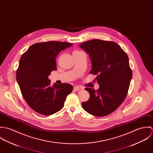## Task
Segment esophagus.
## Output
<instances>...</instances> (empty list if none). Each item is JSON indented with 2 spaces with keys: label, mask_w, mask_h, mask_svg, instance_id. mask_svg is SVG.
<instances>
[{
  "label": "esophagus",
  "mask_w": 153,
  "mask_h": 153,
  "mask_svg": "<svg viewBox=\"0 0 153 153\" xmlns=\"http://www.w3.org/2000/svg\"><path fill=\"white\" fill-rule=\"evenodd\" d=\"M81 88L79 87H78V86H75V87H74V90L75 91H79V90H81Z\"/></svg>",
  "instance_id": "esophagus-1"
}]
</instances>
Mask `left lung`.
<instances>
[{
  "mask_svg": "<svg viewBox=\"0 0 153 153\" xmlns=\"http://www.w3.org/2000/svg\"><path fill=\"white\" fill-rule=\"evenodd\" d=\"M91 59V74L97 75L100 85L97 90L86 88L89 100L82 108L96 117L108 115L117 109L128 93L132 73L128 57L119 45L100 39H92L80 44Z\"/></svg>",
  "mask_w": 153,
  "mask_h": 153,
  "instance_id": "left-lung-1",
  "label": "left lung"
}]
</instances>
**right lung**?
<instances>
[{"label":"right lung","instance_id":"add662e5","mask_svg":"<svg viewBox=\"0 0 153 153\" xmlns=\"http://www.w3.org/2000/svg\"><path fill=\"white\" fill-rule=\"evenodd\" d=\"M72 43L48 41L33 44L23 54L16 71L22 96L36 112L50 115L62 109L73 87L64 83L50 85L48 76L56 69V57Z\"/></svg>","mask_w":153,"mask_h":153}]
</instances>
